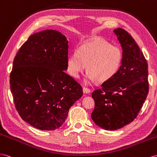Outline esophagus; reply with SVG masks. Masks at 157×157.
I'll return each instance as SVG.
<instances>
[{"label":"esophagus","instance_id":"obj_1","mask_svg":"<svg viewBox=\"0 0 157 157\" xmlns=\"http://www.w3.org/2000/svg\"><path fill=\"white\" fill-rule=\"evenodd\" d=\"M83 94H90V92H91V90H90V89H88V88L83 87Z\"/></svg>","mask_w":157,"mask_h":157}]
</instances>
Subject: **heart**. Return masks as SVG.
<instances>
[{
  "label": "heart",
  "mask_w": 157,
  "mask_h": 157,
  "mask_svg": "<svg viewBox=\"0 0 157 157\" xmlns=\"http://www.w3.org/2000/svg\"><path fill=\"white\" fill-rule=\"evenodd\" d=\"M122 62L121 51L117 46L101 39H94L83 43L77 52L67 58V71L74 78L79 77L85 70L87 72L84 83L89 85L97 81L104 82L117 74Z\"/></svg>",
  "instance_id": "b5f03b06"
}]
</instances>
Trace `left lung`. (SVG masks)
Listing matches in <instances>:
<instances>
[{
    "label": "left lung",
    "mask_w": 157,
    "mask_h": 157,
    "mask_svg": "<svg viewBox=\"0 0 157 157\" xmlns=\"http://www.w3.org/2000/svg\"><path fill=\"white\" fill-rule=\"evenodd\" d=\"M123 50L121 66L113 78L95 90L91 119L107 131L122 128L139 113L148 92V64L131 36L122 29L113 30Z\"/></svg>",
    "instance_id": "left-lung-1"
}]
</instances>
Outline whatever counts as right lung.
Masks as SVG:
<instances>
[{
    "label": "right lung",
    "mask_w": 157,
    "mask_h": 157,
    "mask_svg": "<svg viewBox=\"0 0 157 157\" xmlns=\"http://www.w3.org/2000/svg\"><path fill=\"white\" fill-rule=\"evenodd\" d=\"M68 41L54 30L31 35L15 56L10 90L18 114L42 131L65 121L70 108L83 95L82 87L67 74Z\"/></svg>",
    "instance_id": "1"
}]
</instances>
